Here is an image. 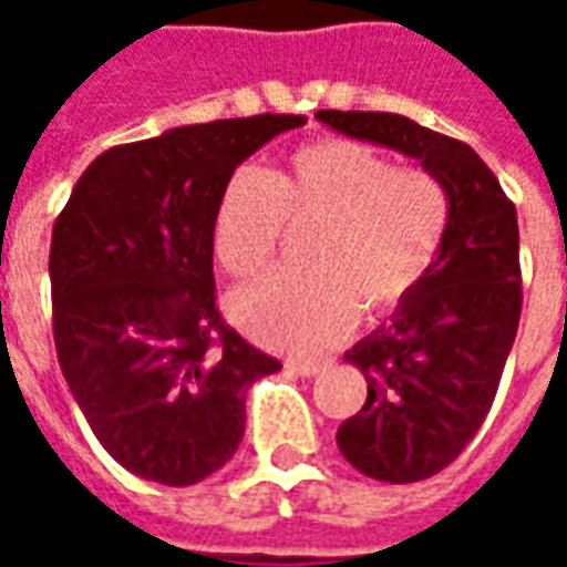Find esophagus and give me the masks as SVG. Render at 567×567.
<instances>
[{
	"label": "esophagus",
	"mask_w": 567,
	"mask_h": 567,
	"mask_svg": "<svg viewBox=\"0 0 567 567\" xmlns=\"http://www.w3.org/2000/svg\"><path fill=\"white\" fill-rule=\"evenodd\" d=\"M285 370H288V373H297V377H316V373L324 370V364H316V361H288Z\"/></svg>",
	"instance_id": "obj_1"
}]
</instances>
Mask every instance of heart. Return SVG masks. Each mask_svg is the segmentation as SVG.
I'll list each match as a JSON object with an SVG mask.
<instances>
[{"instance_id":"1","label":"heart","mask_w":567,"mask_h":567,"mask_svg":"<svg viewBox=\"0 0 567 567\" xmlns=\"http://www.w3.org/2000/svg\"><path fill=\"white\" fill-rule=\"evenodd\" d=\"M316 221L309 272H272L230 297V319L282 352H324L355 328L361 307L380 316L416 291L446 230V194L422 169L392 166L352 140H319L282 173L239 169L215 224V258L255 276L276 255L282 221Z\"/></svg>"}]
</instances>
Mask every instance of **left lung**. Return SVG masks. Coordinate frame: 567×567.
Listing matches in <instances>:
<instances>
[{"label":"left lung","instance_id":"1","mask_svg":"<svg viewBox=\"0 0 567 567\" xmlns=\"http://www.w3.org/2000/svg\"><path fill=\"white\" fill-rule=\"evenodd\" d=\"M316 117L413 157L446 194V230L425 279L346 352L368 380V401L337 427V446L361 474L416 483L474 440L498 392L523 312L516 209L464 142L392 112Z\"/></svg>","mask_w":567,"mask_h":567}]
</instances>
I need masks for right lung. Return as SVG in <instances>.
I'll return each mask as SVG.
<instances>
[{
  "instance_id": "right-lung-1",
  "label": "right lung",
  "mask_w": 567,
  "mask_h": 567,
  "mask_svg": "<svg viewBox=\"0 0 567 567\" xmlns=\"http://www.w3.org/2000/svg\"><path fill=\"white\" fill-rule=\"evenodd\" d=\"M303 115L173 127L100 154L51 234L56 361L105 452L194 486L234 458L248 385L282 368L215 309L212 224L243 161Z\"/></svg>"
}]
</instances>
